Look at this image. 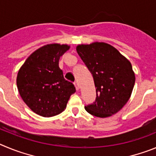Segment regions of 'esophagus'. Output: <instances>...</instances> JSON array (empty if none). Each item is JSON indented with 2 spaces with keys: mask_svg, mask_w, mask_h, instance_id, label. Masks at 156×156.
Here are the masks:
<instances>
[{
  "mask_svg": "<svg viewBox=\"0 0 156 156\" xmlns=\"http://www.w3.org/2000/svg\"><path fill=\"white\" fill-rule=\"evenodd\" d=\"M75 88H76V90H79L80 86H79V84H78V81H75Z\"/></svg>",
  "mask_w": 156,
  "mask_h": 156,
  "instance_id": "34e87169",
  "label": "esophagus"
}]
</instances>
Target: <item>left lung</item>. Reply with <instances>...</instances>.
I'll return each instance as SVG.
<instances>
[{"label":"left lung","mask_w":156,"mask_h":156,"mask_svg":"<svg viewBox=\"0 0 156 156\" xmlns=\"http://www.w3.org/2000/svg\"><path fill=\"white\" fill-rule=\"evenodd\" d=\"M77 52L94 79L96 98L85 106L88 113L105 118L115 114L129 100L135 82L130 61L111 45H78Z\"/></svg>","instance_id":"obj_1"}]
</instances>
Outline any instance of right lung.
I'll use <instances>...</instances> for the list:
<instances>
[{
    "mask_svg": "<svg viewBox=\"0 0 156 156\" xmlns=\"http://www.w3.org/2000/svg\"><path fill=\"white\" fill-rule=\"evenodd\" d=\"M70 47L48 44L33 52L17 76V87L26 104L36 114L50 117L61 113L70 96L76 92L64 78L59 59Z\"/></svg>",
    "mask_w": 156,
    "mask_h": 156,
    "instance_id": "right-lung-1",
    "label": "right lung"
}]
</instances>
